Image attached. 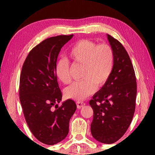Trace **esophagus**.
Here are the masks:
<instances>
[{
    "label": "esophagus",
    "mask_w": 155,
    "mask_h": 155,
    "mask_svg": "<svg viewBox=\"0 0 155 155\" xmlns=\"http://www.w3.org/2000/svg\"><path fill=\"white\" fill-rule=\"evenodd\" d=\"M76 104H77V107L78 109H81L82 107H83L85 105V104L82 102V101H77V102H76Z\"/></svg>",
    "instance_id": "esophagus-1"
}]
</instances>
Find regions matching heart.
I'll use <instances>...</instances> for the list:
<instances>
[{"instance_id":"1","label":"heart","mask_w":155,"mask_h":155,"mask_svg":"<svg viewBox=\"0 0 155 155\" xmlns=\"http://www.w3.org/2000/svg\"><path fill=\"white\" fill-rule=\"evenodd\" d=\"M68 57L73 63L82 65V80L74 82L65 90L68 98L83 100L94 92L97 87L104 84L111 75L114 66V52L107 44H97L87 39L74 44L68 51ZM57 78L64 84L71 81L69 62L61 59L56 63Z\"/></svg>"}]
</instances>
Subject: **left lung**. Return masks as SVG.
Listing matches in <instances>:
<instances>
[{"instance_id": "left-lung-1", "label": "left lung", "mask_w": 155, "mask_h": 155, "mask_svg": "<svg viewBox=\"0 0 155 155\" xmlns=\"http://www.w3.org/2000/svg\"><path fill=\"white\" fill-rule=\"evenodd\" d=\"M107 36L114 52V66L107 82L90 101L94 111L91 133L97 141L112 144L125 134L132 121L137 83L126 50L118 40Z\"/></svg>"}]
</instances>
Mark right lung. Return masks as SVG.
I'll list each match as a JSON object with an SVG mask.
<instances>
[{
    "instance_id": "obj_1",
    "label": "right lung",
    "mask_w": 155,
    "mask_h": 155,
    "mask_svg": "<svg viewBox=\"0 0 155 155\" xmlns=\"http://www.w3.org/2000/svg\"><path fill=\"white\" fill-rule=\"evenodd\" d=\"M73 35H60L41 41L31 50L22 65L20 100L29 128L41 143L53 145L67 136L70 119L77 107L62 99L55 72L61 48Z\"/></svg>"
}]
</instances>
